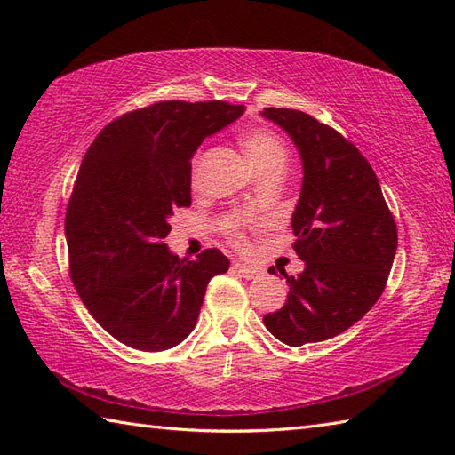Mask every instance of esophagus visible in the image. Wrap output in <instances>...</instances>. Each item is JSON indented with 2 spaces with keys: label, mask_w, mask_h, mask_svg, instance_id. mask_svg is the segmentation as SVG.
<instances>
[{
  "label": "esophagus",
  "mask_w": 455,
  "mask_h": 455,
  "mask_svg": "<svg viewBox=\"0 0 455 455\" xmlns=\"http://www.w3.org/2000/svg\"><path fill=\"white\" fill-rule=\"evenodd\" d=\"M233 269H235V272H238L240 275H243V277H246V279H254L258 275V269L256 267H250V266L240 264V262L233 264Z\"/></svg>",
  "instance_id": "1"
}]
</instances>
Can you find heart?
<instances>
[{
	"label": "heart",
	"instance_id": "heart-1",
	"mask_svg": "<svg viewBox=\"0 0 455 455\" xmlns=\"http://www.w3.org/2000/svg\"><path fill=\"white\" fill-rule=\"evenodd\" d=\"M240 144H243L250 164H252L258 173L267 168H285L287 148L275 132L267 129H250L240 137ZM193 176H196V162H193ZM240 225H243L240 219H228L225 222L227 233L233 236L238 244L243 243V240H240Z\"/></svg>",
	"mask_w": 455,
	"mask_h": 455
}]
</instances>
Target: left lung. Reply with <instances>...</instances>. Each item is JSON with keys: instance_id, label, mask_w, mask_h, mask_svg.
I'll use <instances>...</instances> for the list:
<instances>
[{"instance_id": "obj_1", "label": "left lung", "mask_w": 455, "mask_h": 455, "mask_svg": "<svg viewBox=\"0 0 455 455\" xmlns=\"http://www.w3.org/2000/svg\"><path fill=\"white\" fill-rule=\"evenodd\" d=\"M262 117L282 127L301 156L291 227L305 262L299 275L283 274L287 301L264 324L293 347L323 342L347 331L381 297L397 252V225L370 162L340 132L295 109L267 108Z\"/></svg>"}]
</instances>
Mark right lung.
Masks as SVG:
<instances>
[{
    "instance_id": "right-lung-1",
    "label": "right lung",
    "mask_w": 455,
    "mask_h": 455,
    "mask_svg": "<svg viewBox=\"0 0 455 455\" xmlns=\"http://www.w3.org/2000/svg\"><path fill=\"white\" fill-rule=\"evenodd\" d=\"M244 113L225 101H160L105 127L85 152L66 209L70 275L90 315L115 340L160 352L196 328L211 277L230 262L164 244L178 207L191 205L199 144Z\"/></svg>"
}]
</instances>
